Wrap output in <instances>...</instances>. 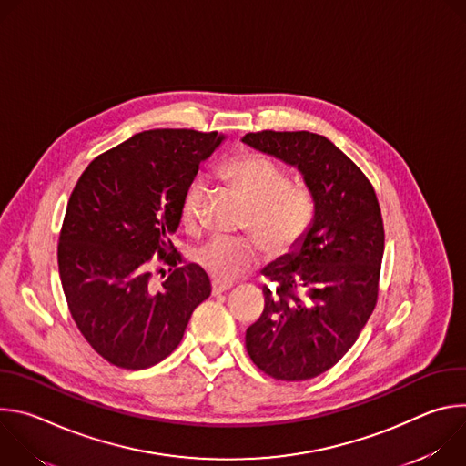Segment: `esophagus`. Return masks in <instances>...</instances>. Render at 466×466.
Wrapping results in <instances>:
<instances>
[{
    "mask_svg": "<svg viewBox=\"0 0 466 466\" xmlns=\"http://www.w3.org/2000/svg\"><path fill=\"white\" fill-rule=\"evenodd\" d=\"M234 284L232 282H221V280H212V295H221L228 291Z\"/></svg>",
    "mask_w": 466,
    "mask_h": 466,
    "instance_id": "34e87169",
    "label": "esophagus"
}]
</instances>
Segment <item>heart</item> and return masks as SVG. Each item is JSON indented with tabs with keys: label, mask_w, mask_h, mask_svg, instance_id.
<instances>
[{
	"label": "heart",
	"mask_w": 466,
	"mask_h": 466,
	"mask_svg": "<svg viewBox=\"0 0 466 466\" xmlns=\"http://www.w3.org/2000/svg\"><path fill=\"white\" fill-rule=\"evenodd\" d=\"M219 177L248 203L243 230L254 234L271 256L293 250L311 228L315 197L304 184H293L289 173L268 157L241 153L225 160ZM208 201V184L195 177L180 201V221L189 232L201 230ZM259 254L252 239L214 236L197 248L195 261L210 277L232 282L258 265Z\"/></svg>",
	"instance_id": "b5f03b06"
}]
</instances>
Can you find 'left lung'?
<instances>
[{"instance_id":"left-lung-1","label":"left lung","mask_w":466,"mask_h":466,"mask_svg":"<svg viewBox=\"0 0 466 466\" xmlns=\"http://www.w3.org/2000/svg\"><path fill=\"white\" fill-rule=\"evenodd\" d=\"M243 142L304 175L315 219L300 247L263 269L265 306L247 328L252 363L282 381L315 378L356 343L372 315L383 258V219L365 173L308 130L248 132Z\"/></svg>"}]
</instances>
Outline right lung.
<instances>
[{"instance_id":"obj_1","label":"right lung","mask_w":466,"mask_h":466,"mask_svg":"<svg viewBox=\"0 0 466 466\" xmlns=\"http://www.w3.org/2000/svg\"><path fill=\"white\" fill-rule=\"evenodd\" d=\"M221 140L218 130L138 132L96 157L70 195L56 250L64 297L83 338L116 367L167 358L212 293L208 275L171 238L187 184ZM153 257L172 271L158 292Z\"/></svg>"}]
</instances>
